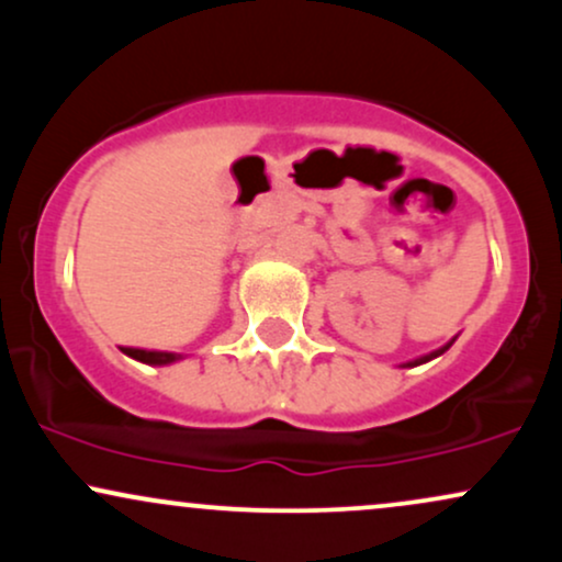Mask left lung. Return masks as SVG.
Segmentation results:
<instances>
[{"mask_svg": "<svg viewBox=\"0 0 562 562\" xmlns=\"http://www.w3.org/2000/svg\"><path fill=\"white\" fill-rule=\"evenodd\" d=\"M454 344V338L449 340L447 346H441V348H436V351H430V353H425V357H420V359H415V362H406V367H417V364H425V362H430V359H436V357H441L443 351H447V348Z\"/></svg>", "mask_w": 562, "mask_h": 562, "instance_id": "obj_1", "label": "left lung"}]
</instances>
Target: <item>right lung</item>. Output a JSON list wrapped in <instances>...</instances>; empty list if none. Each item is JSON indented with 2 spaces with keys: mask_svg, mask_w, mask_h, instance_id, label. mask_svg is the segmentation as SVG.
Returning a JSON list of instances; mask_svg holds the SVG:
<instances>
[{
  "mask_svg": "<svg viewBox=\"0 0 562 562\" xmlns=\"http://www.w3.org/2000/svg\"><path fill=\"white\" fill-rule=\"evenodd\" d=\"M126 357L137 359V362L145 364H173L182 359V353H171V351H145V348H121Z\"/></svg>",
  "mask_w": 562,
  "mask_h": 562,
  "instance_id": "obj_1",
  "label": "right lung"
}]
</instances>
